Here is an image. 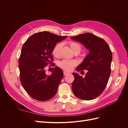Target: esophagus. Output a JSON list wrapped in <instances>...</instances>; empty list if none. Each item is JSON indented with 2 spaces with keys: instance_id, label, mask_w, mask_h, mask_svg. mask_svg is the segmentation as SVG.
Masks as SVG:
<instances>
[{
  "instance_id": "esophagus-1",
  "label": "esophagus",
  "mask_w": 128,
  "mask_h": 128,
  "mask_svg": "<svg viewBox=\"0 0 128 128\" xmlns=\"http://www.w3.org/2000/svg\"><path fill=\"white\" fill-rule=\"evenodd\" d=\"M68 74H69V72H66V71H64V75H66Z\"/></svg>"
}]
</instances>
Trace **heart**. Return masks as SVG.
Returning a JSON list of instances; mask_svg holds the SVG:
<instances>
[{
    "label": "heart",
    "mask_w": 128,
    "mask_h": 128,
    "mask_svg": "<svg viewBox=\"0 0 128 128\" xmlns=\"http://www.w3.org/2000/svg\"><path fill=\"white\" fill-rule=\"evenodd\" d=\"M68 44L71 48L72 50L74 53H80L81 50V46L77 42L70 41L68 42ZM62 42H59V43L56 44L52 50V54L53 56L59 58L60 56V52L61 50L62 47ZM77 62L75 60H66L64 59L61 61L59 63V66L64 70L66 71H71L72 70L75 66L77 65Z\"/></svg>",
    "instance_id": "b5f03b06"
}]
</instances>
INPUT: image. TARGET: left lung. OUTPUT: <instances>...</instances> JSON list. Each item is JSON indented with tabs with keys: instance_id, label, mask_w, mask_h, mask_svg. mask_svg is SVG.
<instances>
[{
	"instance_id": "1",
	"label": "left lung",
	"mask_w": 128,
	"mask_h": 128,
	"mask_svg": "<svg viewBox=\"0 0 128 128\" xmlns=\"http://www.w3.org/2000/svg\"><path fill=\"white\" fill-rule=\"evenodd\" d=\"M70 38L81 42L89 51L82 63L76 68L77 72L87 70L86 77L83 78L78 74L72 73L75 77L72 83L73 93L81 99H94L102 94L107 84L111 72L112 51L105 40L91 33Z\"/></svg>"
}]
</instances>
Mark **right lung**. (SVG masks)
<instances>
[{"label": "right lung", "mask_w": 128, "mask_h": 128, "mask_svg": "<svg viewBox=\"0 0 128 128\" xmlns=\"http://www.w3.org/2000/svg\"><path fill=\"white\" fill-rule=\"evenodd\" d=\"M67 36H59L48 32L31 36L23 45L18 59L20 78L22 86L28 94L38 101L53 98L64 76L62 70L56 67L51 75L45 74V68L53 59V48Z\"/></svg>", "instance_id": "add662e5"}]
</instances>
